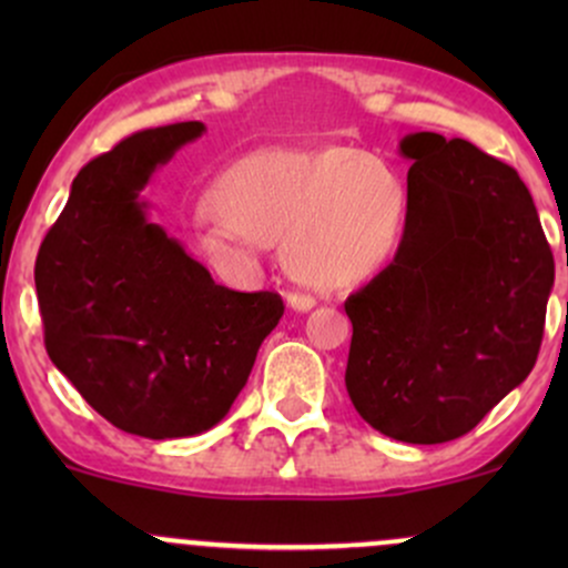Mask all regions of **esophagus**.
<instances>
[{"label": "esophagus", "instance_id": "1", "mask_svg": "<svg viewBox=\"0 0 568 568\" xmlns=\"http://www.w3.org/2000/svg\"><path fill=\"white\" fill-rule=\"evenodd\" d=\"M285 302H288L291 310H296V312H310L317 306L315 296H310V293H298V291L285 293Z\"/></svg>", "mask_w": 568, "mask_h": 568}]
</instances>
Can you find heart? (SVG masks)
Returning <instances> with one entry per match:
<instances>
[{
    "mask_svg": "<svg viewBox=\"0 0 568 568\" xmlns=\"http://www.w3.org/2000/svg\"><path fill=\"white\" fill-rule=\"evenodd\" d=\"M200 245L226 256L240 240L283 247L285 266L325 291L357 288L389 270L408 237L410 194L389 162L349 146L262 149L207 194Z\"/></svg>",
    "mask_w": 568,
    "mask_h": 568,
    "instance_id": "obj_1",
    "label": "heart"
}]
</instances>
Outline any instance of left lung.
<instances>
[{"label":"left lung","instance_id":"obj_1","mask_svg":"<svg viewBox=\"0 0 568 568\" xmlns=\"http://www.w3.org/2000/svg\"><path fill=\"white\" fill-rule=\"evenodd\" d=\"M400 256L344 302L347 393L387 438H462L531 374L556 264L518 173L470 141L410 133Z\"/></svg>","mask_w":568,"mask_h":568}]
</instances>
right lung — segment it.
Returning a JSON list of instances; mask_svg holds the SVG:
<instances>
[{"mask_svg": "<svg viewBox=\"0 0 568 568\" xmlns=\"http://www.w3.org/2000/svg\"><path fill=\"white\" fill-rule=\"evenodd\" d=\"M202 133L149 128L90 160L34 266L50 361L103 419L152 440L219 425L285 312L277 293L213 283L146 219L141 189Z\"/></svg>", "mask_w": 568, "mask_h": 568, "instance_id": "right-lung-1", "label": "right lung"}]
</instances>
